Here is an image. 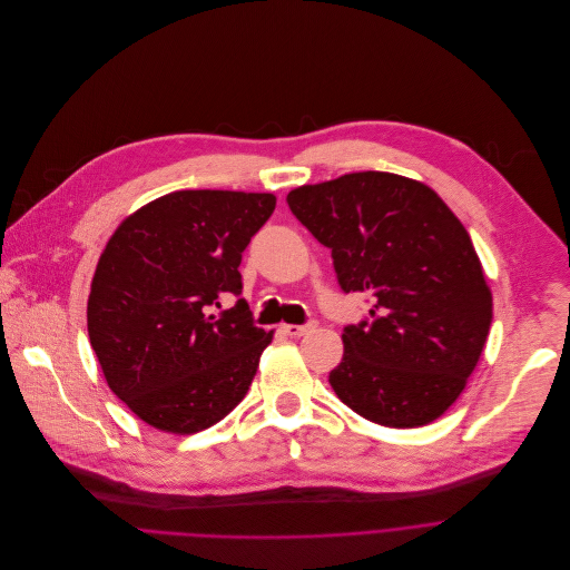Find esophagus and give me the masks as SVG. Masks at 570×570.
Wrapping results in <instances>:
<instances>
[{"instance_id": "esophagus-1", "label": "esophagus", "mask_w": 570, "mask_h": 570, "mask_svg": "<svg viewBox=\"0 0 570 570\" xmlns=\"http://www.w3.org/2000/svg\"><path fill=\"white\" fill-rule=\"evenodd\" d=\"M314 327H316V321H314V318H309V321H307V323H303V325L287 323V325H283V332H285L287 336H303V334H309Z\"/></svg>"}]
</instances>
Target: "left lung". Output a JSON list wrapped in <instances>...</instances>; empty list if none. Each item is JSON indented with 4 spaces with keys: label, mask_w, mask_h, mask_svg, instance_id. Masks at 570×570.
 <instances>
[{
    "label": "left lung",
    "mask_w": 570,
    "mask_h": 570,
    "mask_svg": "<svg viewBox=\"0 0 570 570\" xmlns=\"http://www.w3.org/2000/svg\"><path fill=\"white\" fill-rule=\"evenodd\" d=\"M289 210L332 252L338 287L368 292L371 318L344 327L336 397L362 417L422 426L463 393L492 325V294L461 219L424 184L351 173L301 186Z\"/></svg>",
    "instance_id": "1"
}]
</instances>
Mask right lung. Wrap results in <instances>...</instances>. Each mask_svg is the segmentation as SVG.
<instances>
[{"label": "right lung", "instance_id": "obj_1", "mask_svg": "<svg viewBox=\"0 0 570 570\" xmlns=\"http://www.w3.org/2000/svg\"><path fill=\"white\" fill-rule=\"evenodd\" d=\"M269 193L177 190L130 215L98 261L87 330L102 375L144 422L197 433L249 391L272 332L243 294V252L272 217Z\"/></svg>", "mask_w": 570, "mask_h": 570}]
</instances>
